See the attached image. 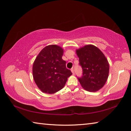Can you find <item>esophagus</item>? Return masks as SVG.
I'll return each instance as SVG.
<instances>
[{"label": "esophagus", "mask_w": 131, "mask_h": 131, "mask_svg": "<svg viewBox=\"0 0 131 131\" xmlns=\"http://www.w3.org/2000/svg\"><path fill=\"white\" fill-rule=\"evenodd\" d=\"M71 71L72 72V73H73V74H74V70L73 68H72L71 69Z\"/></svg>", "instance_id": "1"}]
</instances>
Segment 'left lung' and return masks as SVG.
<instances>
[{
	"instance_id": "obj_1",
	"label": "left lung",
	"mask_w": 131,
	"mask_h": 131,
	"mask_svg": "<svg viewBox=\"0 0 131 131\" xmlns=\"http://www.w3.org/2000/svg\"><path fill=\"white\" fill-rule=\"evenodd\" d=\"M79 64L83 69V76L78 78L85 90L96 92L106 82L109 73V63L102 51L92 44L76 49Z\"/></svg>"
}]
</instances>
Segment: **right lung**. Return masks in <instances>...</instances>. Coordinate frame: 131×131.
I'll use <instances>...</instances> for the list:
<instances>
[{
    "label": "right lung",
    "instance_id": "right-lung-1",
    "mask_svg": "<svg viewBox=\"0 0 131 131\" xmlns=\"http://www.w3.org/2000/svg\"><path fill=\"white\" fill-rule=\"evenodd\" d=\"M63 49L57 45H49L41 50L33 63L34 82L43 93L53 94L65 86L72 75L62 60Z\"/></svg>",
    "mask_w": 131,
    "mask_h": 131
}]
</instances>
